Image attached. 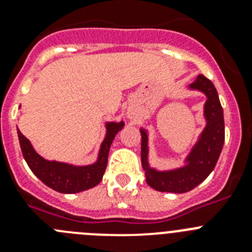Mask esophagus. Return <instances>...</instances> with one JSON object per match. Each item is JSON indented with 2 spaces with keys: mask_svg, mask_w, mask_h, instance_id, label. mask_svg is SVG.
Returning <instances> with one entry per match:
<instances>
[{
  "mask_svg": "<svg viewBox=\"0 0 252 252\" xmlns=\"http://www.w3.org/2000/svg\"><path fill=\"white\" fill-rule=\"evenodd\" d=\"M127 117L128 119H135V117H136V110H133V108H128Z\"/></svg>",
  "mask_w": 252,
  "mask_h": 252,
  "instance_id": "1",
  "label": "esophagus"
}]
</instances>
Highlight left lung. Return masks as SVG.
Returning <instances> with one entry per match:
<instances>
[{"instance_id":"1","label":"left lung","mask_w":252,"mask_h":252,"mask_svg":"<svg viewBox=\"0 0 252 252\" xmlns=\"http://www.w3.org/2000/svg\"><path fill=\"white\" fill-rule=\"evenodd\" d=\"M190 90H197L207 95L204 104V117L207 125L203 132L193 146L186 159V165L168 171H158L149 166L148 161V132H141V164L145 170L146 183L159 192L186 193L201 184L215 169L224 142L223 110L218 98L215 86L208 78L199 74L192 84Z\"/></svg>"}]
</instances>
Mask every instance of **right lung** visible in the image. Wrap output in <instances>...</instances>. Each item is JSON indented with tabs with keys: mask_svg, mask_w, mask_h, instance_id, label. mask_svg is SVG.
<instances>
[{
	"mask_svg": "<svg viewBox=\"0 0 252 252\" xmlns=\"http://www.w3.org/2000/svg\"><path fill=\"white\" fill-rule=\"evenodd\" d=\"M122 127H124L122 121L107 122V133L99 149L98 159L94 164L86 166H74L65 162L45 160L34 150L30 141L20 132L19 128H17V135H19L24 159L26 160L31 171L45 186L60 193H78L93 188L101 182L106 170L111 144Z\"/></svg>",
	"mask_w": 252,
	"mask_h": 252,
	"instance_id": "add662e5",
	"label": "right lung"
}]
</instances>
